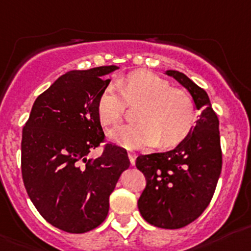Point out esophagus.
<instances>
[{
    "label": "esophagus",
    "mask_w": 251,
    "mask_h": 251,
    "mask_svg": "<svg viewBox=\"0 0 251 251\" xmlns=\"http://www.w3.org/2000/svg\"><path fill=\"white\" fill-rule=\"evenodd\" d=\"M128 158H129L130 164L134 165V164H135V158H137V155H135V153H128Z\"/></svg>",
    "instance_id": "1"
}]
</instances>
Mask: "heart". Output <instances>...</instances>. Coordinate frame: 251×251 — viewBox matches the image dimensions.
I'll list each match as a JSON object with an SVG mask.
<instances>
[{"label":"heart","instance_id":"obj_1","mask_svg":"<svg viewBox=\"0 0 251 251\" xmlns=\"http://www.w3.org/2000/svg\"><path fill=\"white\" fill-rule=\"evenodd\" d=\"M138 104V122L119 126L109 139L127 149L157 143L159 148L176 146L189 134L195 123V107L189 94L169 87L164 78L147 71H135L107 86L97 102V114L103 127H113L122 119L126 107Z\"/></svg>","mask_w":251,"mask_h":251}]
</instances>
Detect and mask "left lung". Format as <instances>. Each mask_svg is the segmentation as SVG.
Returning <instances> with one entry per match:
<instances>
[{"mask_svg":"<svg viewBox=\"0 0 251 251\" xmlns=\"http://www.w3.org/2000/svg\"><path fill=\"white\" fill-rule=\"evenodd\" d=\"M165 75L189 91L201 113L173 151L137 158L135 165L147 179L138 209L154 226L179 229L201 217L214 195L223 164L219 119L203 88L178 71Z\"/></svg>","mask_w":251,"mask_h":251,"instance_id":"obj_1","label":"left lung"}]
</instances>
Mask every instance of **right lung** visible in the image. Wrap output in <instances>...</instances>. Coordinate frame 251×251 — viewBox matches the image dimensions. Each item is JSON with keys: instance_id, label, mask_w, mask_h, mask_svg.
Masks as SVG:
<instances>
[{"instance_id": "right-lung-1", "label": "right lung", "mask_w": 251, "mask_h": 251, "mask_svg": "<svg viewBox=\"0 0 251 251\" xmlns=\"http://www.w3.org/2000/svg\"><path fill=\"white\" fill-rule=\"evenodd\" d=\"M118 70L102 66L70 71L34 100L22 130L21 169L25 188L40 214L67 233L102 224L109 195L129 168L127 151L108 143L97 159H87L103 141L97 102Z\"/></svg>"}]
</instances>
